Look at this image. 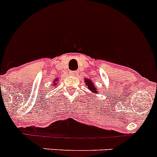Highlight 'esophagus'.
<instances>
[{
    "label": "esophagus",
    "instance_id": "obj_1",
    "mask_svg": "<svg viewBox=\"0 0 157 157\" xmlns=\"http://www.w3.org/2000/svg\"><path fill=\"white\" fill-rule=\"evenodd\" d=\"M78 74V71H71V72H70V75H77Z\"/></svg>",
    "mask_w": 157,
    "mask_h": 157
}]
</instances>
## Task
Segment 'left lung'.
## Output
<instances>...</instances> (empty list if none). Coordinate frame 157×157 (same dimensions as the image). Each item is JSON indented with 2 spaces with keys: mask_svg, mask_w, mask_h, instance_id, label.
<instances>
[{
  "mask_svg": "<svg viewBox=\"0 0 157 157\" xmlns=\"http://www.w3.org/2000/svg\"><path fill=\"white\" fill-rule=\"evenodd\" d=\"M85 82H86V85L88 86V89H89L90 90V91L94 92V93H96V92H98L97 91V89L95 88L94 85V83H93V82H92L91 81H90V79H86L85 80Z\"/></svg>",
  "mask_w": 157,
  "mask_h": 157,
  "instance_id": "obj_1",
  "label": "left lung"
}]
</instances>
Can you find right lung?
<instances>
[{
	"label": "right lung",
	"instance_id": "1",
	"mask_svg": "<svg viewBox=\"0 0 157 157\" xmlns=\"http://www.w3.org/2000/svg\"><path fill=\"white\" fill-rule=\"evenodd\" d=\"M55 84H56V83H54V85H55Z\"/></svg>",
	"mask_w": 157,
	"mask_h": 157
}]
</instances>
